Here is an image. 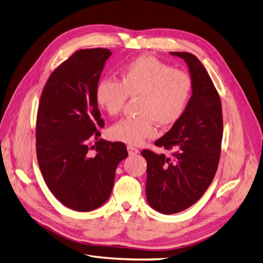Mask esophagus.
Masks as SVG:
<instances>
[{
	"label": "esophagus",
	"mask_w": 263,
	"mask_h": 263,
	"mask_svg": "<svg viewBox=\"0 0 263 263\" xmlns=\"http://www.w3.org/2000/svg\"><path fill=\"white\" fill-rule=\"evenodd\" d=\"M127 152H129L131 157H133V156H137V154L139 153V150L137 149V147H134L132 145H127Z\"/></svg>",
	"instance_id": "34e87169"
}]
</instances>
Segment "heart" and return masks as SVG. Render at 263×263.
Segmentation results:
<instances>
[{"mask_svg": "<svg viewBox=\"0 0 263 263\" xmlns=\"http://www.w3.org/2000/svg\"><path fill=\"white\" fill-rule=\"evenodd\" d=\"M193 91V81L184 71L150 55L139 57L122 67L120 81L103 79L96 86V102L107 116L122 112L127 97H140L138 114L116 123L112 140L139 145L156 136L157 123L171 126L182 118Z\"/></svg>", "mask_w": 263, "mask_h": 263, "instance_id": "heart-1", "label": "heart"}]
</instances>
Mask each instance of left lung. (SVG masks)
<instances>
[{
    "mask_svg": "<svg viewBox=\"0 0 263 263\" xmlns=\"http://www.w3.org/2000/svg\"><path fill=\"white\" fill-rule=\"evenodd\" d=\"M183 59L193 81L186 110L156 145L173 150L172 158L143 150L146 160V201L163 214L193 205L211 184L218 169L223 120L219 93L205 67L187 52H170Z\"/></svg>",
    "mask_w": 263,
    "mask_h": 263,
    "instance_id": "left-lung-1",
    "label": "left lung"
}]
</instances>
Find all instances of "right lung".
<instances>
[{"label":"right lung","mask_w":263,"mask_h":263,"mask_svg":"<svg viewBox=\"0 0 263 263\" xmlns=\"http://www.w3.org/2000/svg\"><path fill=\"white\" fill-rule=\"evenodd\" d=\"M111 54L102 48L77 51L53 71L40 100V170L53 196L76 211H92L105 203L117 166L127 157L122 142L99 139L98 129L104 122L94 93Z\"/></svg>","instance_id":"add662e5"}]
</instances>
